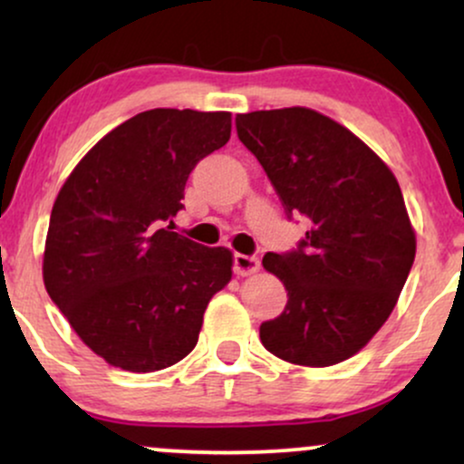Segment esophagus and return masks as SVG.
Wrapping results in <instances>:
<instances>
[{
  "instance_id": "esophagus-1",
  "label": "esophagus",
  "mask_w": 464,
  "mask_h": 464,
  "mask_svg": "<svg viewBox=\"0 0 464 464\" xmlns=\"http://www.w3.org/2000/svg\"><path fill=\"white\" fill-rule=\"evenodd\" d=\"M233 270H236V275L239 276H248V275H255L259 270V259L253 257V255H236L233 257Z\"/></svg>"
}]
</instances>
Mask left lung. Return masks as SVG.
Instances as JSON below:
<instances>
[{"label": "left lung", "mask_w": 464, "mask_h": 464, "mask_svg": "<svg viewBox=\"0 0 464 464\" xmlns=\"http://www.w3.org/2000/svg\"><path fill=\"white\" fill-rule=\"evenodd\" d=\"M236 126L287 216L310 220L299 248L264 255L287 305L262 323V344L301 366L349 360L395 310L417 253L395 174L360 137L305 106L253 111Z\"/></svg>", "instance_id": "left-lung-1"}]
</instances>
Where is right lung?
<instances>
[{"instance_id": "1", "label": "right lung", "mask_w": 464, "mask_h": 464, "mask_svg": "<svg viewBox=\"0 0 464 464\" xmlns=\"http://www.w3.org/2000/svg\"><path fill=\"white\" fill-rule=\"evenodd\" d=\"M231 137V113L152 109L80 159L54 207L44 281L78 338L111 366L152 372L198 343L233 253L169 231L200 159Z\"/></svg>"}]
</instances>
